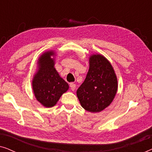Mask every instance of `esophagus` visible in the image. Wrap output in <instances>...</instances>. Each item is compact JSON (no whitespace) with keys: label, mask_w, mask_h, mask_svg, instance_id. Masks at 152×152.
Returning <instances> with one entry per match:
<instances>
[{"label":"esophagus","mask_w":152,"mask_h":152,"mask_svg":"<svg viewBox=\"0 0 152 152\" xmlns=\"http://www.w3.org/2000/svg\"><path fill=\"white\" fill-rule=\"evenodd\" d=\"M70 89H71L72 91H75L76 88V85H75V84H74V83H70Z\"/></svg>","instance_id":"1"}]
</instances>
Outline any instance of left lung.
I'll list each match as a JSON object with an SVG mask.
<instances>
[{
	"label": "left lung",
	"instance_id": "8db88e82",
	"mask_svg": "<svg viewBox=\"0 0 152 152\" xmlns=\"http://www.w3.org/2000/svg\"><path fill=\"white\" fill-rule=\"evenodd\" d=\"M89 64L86 77L77 95L85 110L95 113L112 102L117 93L118 81L111 64L102 55L91 56Z\"/></svg>",
	"mask_w": 152,
	"mask_h": 152
}]
</instances>
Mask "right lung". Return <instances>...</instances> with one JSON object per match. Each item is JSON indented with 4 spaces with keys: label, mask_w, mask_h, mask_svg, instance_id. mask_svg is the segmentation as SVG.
Returning a JSON list of instances; mask_svg holds the SVG:
<instances>
[{
    "label": "right lung",
    "mask_w": 152,
    "mask_h": 152,
    "mask_svg": "<svg viewBox=\"0 0 152 152\" xmlns=\"http://www.w3.org/2000/svg\"><path fill=\"white\" fill-rule=\"evenodd\" d=\"M53 51L43 54L39 59V70L32 81V88L37 100L45 107L55 106L61 95L67 91L68 84L54 68Z\"/></svg>",
    "instance_id": "add662e5"
}]
</instances>
